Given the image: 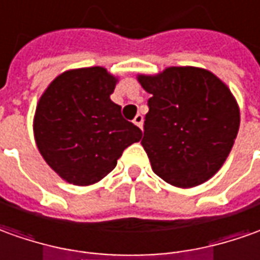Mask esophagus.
I'll list each match as a JSON object with an SVG mask.
<instances>
[{
    "mask_svg": "<svg viewBox=\"0 0 260 260\" xmlns=\"http://www.w3.org/2000/svg\"><path fill=\"white\" fill-rule=\"evenodd\" d=\"M134 123L139 126V128H142V123H144V116L141 115V114H138L135 118H134Z\"/></svg>",
    "mask_w": 260,
    "mask_h": 260,
    "instance_id": "esophagus-1",
    "label": "esophagus"
}]
</instances>
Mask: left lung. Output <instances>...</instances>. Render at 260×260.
<instances>
[{"instance_id": "left-lung-1", "label": "left lung", "mask_w": 260, "mask_h": 260, "mask_svg": "<svg viewBox=\"0 0 260 260\" xmlns=\"http://www.w3.org/2000/svg\"><path fill=\"white\" fill-rule=\"evenodd\" d=\"M138 81L148 100L141 144L155 174L178 188L206 182L223 165L239 129V108L212 72L172 67Z\"/></svg>"}]
</instances>
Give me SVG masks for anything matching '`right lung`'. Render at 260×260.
I'll list each match as a JSON object with an SVG mask.
<instances>
[{"label":"right lung","instance_id":"1","mask_svg":"<svg viewBox=\"0 0 260 260\" xmlns=\"http://www.w3.org/2000/svg\"><path fill=\"white\" fill-rule=\"evenodd\" d=\"M115 84V77L101 67L67 71L38 102L37 146L49 167L70 183L85 186L101 181L142 137L109 98Z\"/></svg>","mask_w":260,"mask_h":260}]
</instances>
